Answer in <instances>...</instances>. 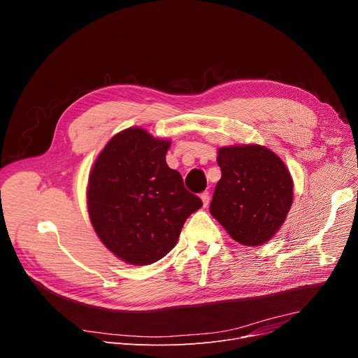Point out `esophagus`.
I'll use <instances>...</instances> for the list:
<instances>
[{
    "label": "esophagus",
    "mask_w": 358,
    "mask_h": 358,
    "mask_svg": "<svg viewBox=\"0 0 358 358\" xmlns=\"http://www.w3.org/2000/svg\"><path fill=\"white\" fill-rule=\"evenodd\" d=\"M201 199H202L203 207H207L208 203H210V192H208V191H203V192L201 194Z\"/></svg>",
    "instance_id": "34e87169"
}]
</instances>
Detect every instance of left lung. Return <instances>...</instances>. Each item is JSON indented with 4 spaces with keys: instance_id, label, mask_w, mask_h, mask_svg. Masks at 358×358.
<instances>
[{
    "instance_id": "obj_1",
    "label": "left lung",
    "mask_w": 358,
    "mask_h": 358,
    "mask_svg": "<svg viewBox=\"0 0 358 358\" xmlns=\"http://www.w3.org/2000/svg\"><path fill=\"white\" fill-rule=\"evenodd\" d=\"M217 162L222 176L211 215L245 246L268 242L283 225L293 202V181L285 163L259 144L221 147Z\"/></svg>"
}]
</instances>
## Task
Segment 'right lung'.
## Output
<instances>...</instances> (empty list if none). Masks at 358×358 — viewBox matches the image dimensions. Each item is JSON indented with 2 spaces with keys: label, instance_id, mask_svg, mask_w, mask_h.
Instances as JSON below:
<instances>
[{
  "label": "right lung",
  "instance_id": "1",
  "mask_svg": "<svg viewBox=\"0 0 358 358\" xmlns=\"http://www.w3.org/2000/svg\"><path fill=\"white\" fill-rule=\"evenodd\" d=\"M170 140L140 127L113 136L87 184L90 222L103 245L126 264L160 261L176 246L187 218L202 207L166 163Z\"/></svg>",
  "mask_w": 358,
  "mask_h": 358
}]
</instances>
